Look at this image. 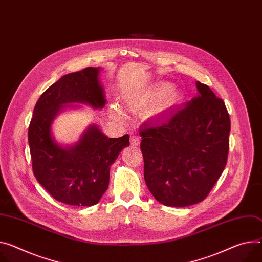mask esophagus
<instances>
[{"mask_svg":"<svg viewBox=\"0 0 262 262\" xmlns=\"http://www.w3.org/2000/svg\"><path fill=\"white\" fill-rule=\"evenodd\" d=\"M130 144L133 146H138L140 144V139L138 136H136V135L130 136Z\"/></svg>","mask_w":262,"mask_h":262,"instance_id":"esophagus-1","label":"esophagus"}]
</instances>
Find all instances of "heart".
Listing matches in <instances>:
<instances>
[{
    "label": "heart",
    "instance_id": "1",
    "mask_svg": "<svg viewBox=\"0 0 262 262\" xmlns=\"http://www.w3.org/2000/svg\"><path fill=\"white\" fill-rule=\"evenodd\" d=\"M179 99L180 93L176 89H170V84L168 83H161L150 92L139 96L128 97L126 105L133 112H142L152 110L159 102L160 108H165L174 104ZM111 113L115 118H122V113L117 104L112 105Z\"/></svg>",
    "mask_w": 262,
    "mask_h": 262
}]
</instances>
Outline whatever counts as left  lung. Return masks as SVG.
Segmentation results:
<instances>
[{"label":"left lung","mask_w":262,"mask_h":262,"mask_svg":"<svg viewBox=\"0 0 262 262\" xmlns=\"http://www.w3.org/2000/svg\"><path fill=\"white\" fill-rule=\"evenodd\" d=\"M195 85L194 98L139 133L145 183L168 207L205 200L227 164L231 122L225 102L208 85Z\"/></svg>","instance_id":"obj_1"}]
</instances>
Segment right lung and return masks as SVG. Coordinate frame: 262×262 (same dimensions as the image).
<instances>
[{"instance_id": "obj_1", "label": "right lung", "mask_w": 262, "mask_h": 262, "mask_svg": "<svg viewBox=\"0 0 262 262\" xmlns=\"http://www.w3.org/2000/svg\"><path fill=\"white\" fill-rule=\"evenodd\" d=\"M100 70L89 67L67 74L47 89L34 106L28 129L37 182L56 201L70 206L96 205L108 188L111 165L129 146L128 135L108 138L96 124H90L73 145L59 144L52 134L55 118L64 110L79 108L78 103L104 107Z\"/></svg>"}]
</instances>
